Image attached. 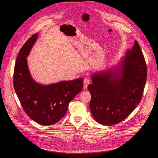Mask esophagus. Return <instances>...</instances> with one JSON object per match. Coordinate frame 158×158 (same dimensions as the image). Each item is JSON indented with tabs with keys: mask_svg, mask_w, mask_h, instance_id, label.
Wrapping results in <instances>:
<instances>
[{
	"mask_svg": "<svg viewBox=\"0 0 158 158\" xmlns=\"http://www.w3.org/2000/svg\"><path fill=\"white\" fill-rule=\"evenodd\" d=\"M90 83V79L89 78H85L83 82L84 84V89H86L87 87V85Z\"/></svg>",
	"mask_w": 158,
	"mask_h": 158,
	"instance_id": "obj_1",
	"label": "esophagus"
}]
</instances>
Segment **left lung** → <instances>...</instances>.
I'll return each instance as SVG.
<instances>
[{
    "label": "left lung",
    "mask_w": 158,
    "mask_h": 158,
    "mask_svg": "<svg viewBox=\"0 0 158 158\" xmlns=\"http://www.w3.org/2000/svg\"><path fill=\"white\" fill-rule=\"evenodd\" d=\"M87 87L90 110L100 124L112 126L128 116L139 104L147 79L146 63L137 40L118 67L94 73Z\"/></svg>",
    "instance_id": "obj_1"
}]
</instances>
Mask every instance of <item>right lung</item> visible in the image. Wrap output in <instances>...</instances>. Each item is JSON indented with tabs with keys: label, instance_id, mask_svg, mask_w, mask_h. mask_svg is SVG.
Returning <instances> with one entry per match:
<instances>
[{
	"label": "right lung",
	"instance_id": "add662e5",
	"mask_svg": "<svg viewBox=\"0 0 158 158\" xmlns=\"http://www.w3.org/2000/svg\"><path fill=\"white\" fill-rule=\"evenodd\" d=\"M34 34L20 49L14 72V87L27 116L44 126L56 124L65 114L69 102L83 87V78L49 85L35 82L31 77L27 57L35 44Z\"/></svg>",
	"mask_w": 158,
	"mask_h": 158
}]
</instances>
